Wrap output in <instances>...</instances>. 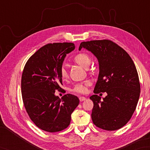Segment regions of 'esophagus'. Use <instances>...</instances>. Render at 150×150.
<instances>
[{
	"label": "esophagus",
	"instance_id": "1",
	"mask_svg": "<svg viewBox=\"0 0 150 150\" xmlns=\"http://www.w3.org/2000/svg\"><path fill=\"white\" fill-rule=\"evenodd\" d=\"M86 99V98L84 97H79V100H80L81 102H82L85 100Z\"/></svg>",
	"mask_w": 150,
	"mask_h": 150
}]
</instances>
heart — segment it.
Here are the masks:
<instances>
[{"instance_id": "obj_1", "label": "heart", "mask_w": 150, "mask_h": 150, "mask_svg": "<svg viewBox=\"0 0 150 150\" xmlns=\"http://www.w3.org/2000/svg\"><path fill=\"white\" fill-rule=\"evenodd\" d=\"M74 62L78 64L79 65L83 67L84 68H88L91 62V58L90 55L86 53H79L74 57ZM60 75L63 81H66L68 77V74L67 69L64 66H62L60 69ZM90 86V82L86 81L80 82L75 84L71 88V91L78 93H87L88 87Z\"/></svg>"}]
</instances>
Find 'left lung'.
Wrapping results in <instances>:
<instances>
[{
	"instance_id": "1",
	"label": "left lung",
	"mask_w": 150,
	"mask_h": 150,
	"mask_svg": "<svg viewBox=\"0 0 150 150\" xmlns=\"http://www.w3.org/2000/svg\"><path fill=\"white\" fill-rule=\"evenodd\" d=\"M87 49L99 62V75L90 97L93 103L91 119L98 128L119 129L128 123L136 109L141 92L137 71L129 54L108 39L82 42L79 50ZM106 92L102 101L97 95Z\"/></svg>"
}]
</instances>
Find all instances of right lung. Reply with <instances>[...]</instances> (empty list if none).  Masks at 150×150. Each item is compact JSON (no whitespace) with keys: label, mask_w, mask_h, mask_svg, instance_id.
Masks as SVG:
<instances>
[{"label":"right lung","mask_w":150,"mask_h":150,"mask_svg":"<svg viewBox=\"0 0 150 150\" xmlns=\"http://www.w3.org/2000/svg\"><path fill=\"white\" fill-rule=\"evenodd\" d=\"M71 42L49 43L38 50L28 60L21 79L22 97L30 119L47 132L62 131L69 125L71 115L79 104L77 97L55 96L62 79L60 69L66 54L75 49Z\"/></svg>","instance_id":"obj_1"}]
</instances>
